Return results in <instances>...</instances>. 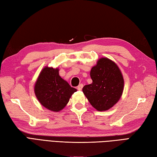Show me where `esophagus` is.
Listing matches in <instances>:
<instances>
[{
  "instance_id": "obj_1",
  "label": "esophagus",
  "mask_w": 157,
  "mask_h": 157,
  "mask_svg": "<svg viewBox=\"0 0 157 157\" xmlns=\"http://www.w3.org/2000/svg\"><path fill=\"white\" fill-rule=\"evenodd\" d=\"M83 84H80L78 87H77V90H79V91H81V90H82V89H83Z\"/></svg>"
}]
</instances>
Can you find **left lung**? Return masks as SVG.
Segmentation results:
<instances>
[{"instance_id": "obj_1", "label": "left lung", "mask_w": 157, "mask_h": 157, "mask_svg": "<svg viewBox=\"0 0 157 157\" xmlns=\"http://www.w3.org/2000/svg\"><path fill=\"white\" fill-rule=\"evenodd\" d=\"M90 76L92 83L83 87V94L97 110H108L119 101L124 89L119 66L108 58H101L92 67Z\"/></svg>"}]
</instances>
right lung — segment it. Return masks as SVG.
Here are the masks:
<instances>
[{"instance_id": "1", "label": "right lung", "mask_w": 157, "mask_h": 157, "mask_svg": "<svg viewBox=\"0 0 157 157\" xmlns=\"http://www.w3.org/2000/svg\"><path fill=\"white\" fill-rule=\"evenodd\" d=\"M59 68L46 66L38 75L34 85V93L43 107L52 112L65 108L76 89L71 87L59 76Z\"/></svg>"}]
</instances>
